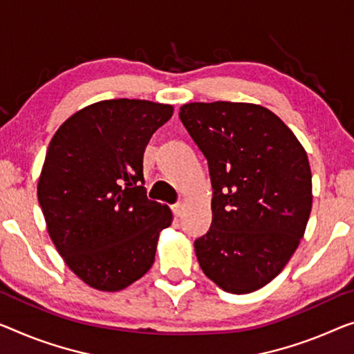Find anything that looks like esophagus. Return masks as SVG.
<instances>
[{
  "label": "esophagus",
  "mask_w": 354,
  "mask_h": 354,
  "mask_svg": "<svg viewBox=\"0 0 354 354\" xmlns=\"http://www.w3.org/2000/svg\"><path fill=\"white\" fill-rule=\"evenodd\" d=\"M171 209H173V213H175L176 218H179V216L184 213V205L183 203H175L171 207Z\"/></svg>",
  "instance_id": "34e87169"
}]
</instances>
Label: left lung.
<instances>
[{"mask_svg": "<svg viewBox=\"0 0 354 354\" xmlns=\"http://www.w3.org/2000/svg\"><path fill=\"white\" fill-rule=\"evenodd\" d=\"M179 119L208 160L213 187L209 230L194 241L200 267L224 291H257L283 270L307 227V152L259 104L189 103Z\"/></svg>", "mask_w": 354, "mask_h": 354, "instance_id": "left-lung-1", "label": "left lung"}]
</instances>
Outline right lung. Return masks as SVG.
I'll list each match as a JSON object with an SVG mask.
<instances>
[{"instance_id":"add662e5","label":"right lung","mask_w":354,"mask_h":354,"mask_svg":"<svg viewBox=\"0 0 354 354\" xmlns=\"http://www.w3.org/2000/svg\"><path fill=\"white\" fill-rule=\"evenodd\" d=\"M171 114L170 104L104 100L73 114L50 141L39 207L57 251L88 286L120 291L154 263L173 218L147 198L143 157Z\"/></svg>"}]
</instances>
